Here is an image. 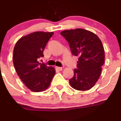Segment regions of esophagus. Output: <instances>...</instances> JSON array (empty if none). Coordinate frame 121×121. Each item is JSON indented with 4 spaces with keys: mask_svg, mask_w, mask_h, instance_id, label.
<instances>
[{
    "mask_svg": "<svg viewBox=\"0 0 121 121\" xmlns=\"http://www.w3.org/2000/svg\"><path fill=\"white\" fill-rule=\"evenodd\" d=\"M56 69H57V70H60V71H61V70L63 69V67H56Z\"/></svg>",
    "mask_w": 121,
    "mask_h": 121,
    "instance_id": "obj_1",
    "label": "esophagus"
}]
</instances>
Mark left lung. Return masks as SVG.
<instances>
[{"mask_svg": "<svg viewBox=\"0 0 121 121\" xmlns=\"http://www.w3.org/2000/svg\"><path fill=\"white\" fill-rule=\"evenodd\" d=\"M68 42L72 54L78 56L77 69L69 79L70 86L81 91L93 87L98 80L105 60V52L99 38L86 29L65 30L60 33Z\"/></svg>", "mask_w": 121, "mask_h": 121, "instance_id": "1", "label": "left lung"}]
</instances>
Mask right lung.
<instances>
[{"label":"right lung","instance_id":"1","mask_svg":"<svg viewBox=\"0 0 121 121\" xmlns=\"http://www.w3.org/2000/svg\"><path fill=\"white\" fill-rule=\"evenodd\" d=\"M54 32L37 31L20 38L13 51V63L17 75L31 91L43 92L49 87L55 69L40 63L43 51Z\"/></svg>","mask_w":121,"mask_h":121}]
</instances>
